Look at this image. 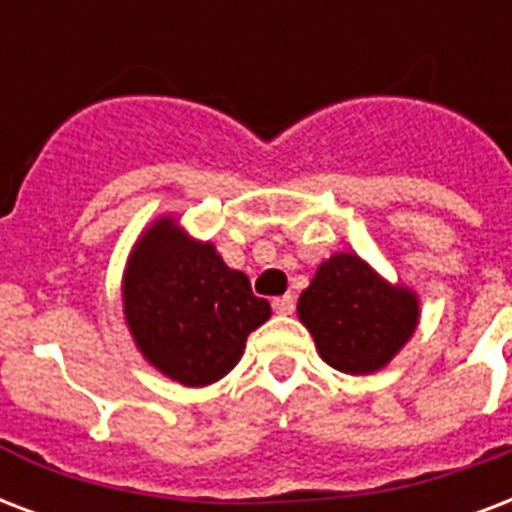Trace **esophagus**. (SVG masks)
<instances>
[{"label":"esophagus","mask_w":512,"mask_h":512,"mask_svg":"<svg viewBox=\"0 0 512 512\" xmlns=\"http://www.w3.org/2000/svg\"><path fill=\"white\" fill-rule=\"evenodd\" d=\"M273 311L282 314V317H290L295 311V298L292 295H282V298H273Z\"/></svg>","instance_id":"34e87169"}]
</instances>
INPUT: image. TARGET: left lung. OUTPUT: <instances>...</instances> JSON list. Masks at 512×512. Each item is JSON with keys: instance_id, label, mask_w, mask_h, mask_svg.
<instances>
[{"instance_id": "left-lung-1", "label": "left lung", "mask_w": 512, "mask_h": 512, "mask_svg": "<svg viewBox=\"0 0 512 512\" xmlns=\"http://www.w3.org/2000/svg\"><path fill=\"white\" fill-rule=\"evenodd\" d=\"M298 317L330 368L368 376L411 341L421 306L411 287L386 282L354 252H335L300 292Z\"/></svg>"}]
</instances>
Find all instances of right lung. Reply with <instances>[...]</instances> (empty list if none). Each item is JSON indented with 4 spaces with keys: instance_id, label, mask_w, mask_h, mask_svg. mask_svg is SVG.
Returning a JSON list of instances; mask_svg holds the SVG:
<instances>
[{
    "instance_id": "obj_1",
    "label": "right lung",
    "mask_w": 512,
    "mask_h": 512,
    "mask_svg": "<svg viewBox=\"0 0 512 512\" xmlns=\"http://www.w3.org/2000/svg\"><path fill=\"white\" fill-rule=\"evenodd\" d=\"M123 317L152 368L198 389L239 365L271 303L252 295L247 273L228 268L212 241L193 239L174 214H163L131 247Z\"/></svg>"
}]
</instances>
